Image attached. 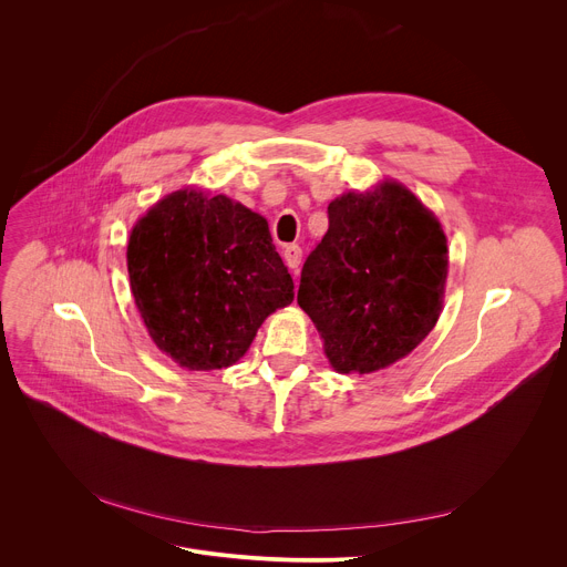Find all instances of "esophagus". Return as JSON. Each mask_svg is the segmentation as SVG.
I'll return each instance as SVG.
<instances>
[{"label":"esophagus","instance_id":"1","mask_svg":"<svg viewBox=\"0 0 567 567\" xmlns=\"http://www.w3.org/2000/svg\"><path fill=\"white\" fill-rule=\"evenodd\" d=\"M282 255H285V262H287V267L296 274V271H298V265H300V257H302L300 246H298V244H289V246H285Z\"/></svg>","mask_w":567,"mask_h":567}]
</instances>
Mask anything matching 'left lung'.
Here are the masks:
<instances>
[{"label": "left lung", "mask_w": 567, "mask_h": 567, "mask_svg": "<svg viewBox=\"0 0 567 567\" xmlns=\"http://www.w3.org/2000/svg\"><path fill=\"white\" fill-rule=\"evenodd\" d=\"M328 233L307 255L298 305L339 373L395 364L436 326L447 239L432 210L395 181L328 205Z\"/></svg>", "instance_id": "8db88e82"}]
</instances>
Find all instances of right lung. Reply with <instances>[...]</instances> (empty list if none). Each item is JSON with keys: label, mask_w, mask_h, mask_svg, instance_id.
Here are the masks:
<instances>
[{"label": "right lung", "mask_w": 567, "mask_h": 567, "mask_svg": "<svg viewBox=\"0 0 567 567\" xmlns=\"http://www.w3.org/2000/svg\"><path fill=\"white\" fill-rule=\"evenodd\" d=\"M126 262L148 337L187 371L233 367L293 300L267 219L224 194H167L133 226Z\"/></svg>", "instance_id": "right-lung-1"}]
</instances>
